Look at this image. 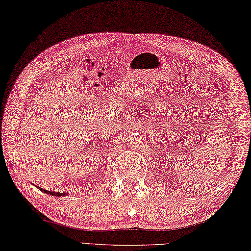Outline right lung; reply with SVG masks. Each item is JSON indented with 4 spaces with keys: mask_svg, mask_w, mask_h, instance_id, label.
Masks as SVG:
<instances>
[{
    "mask_svg": "<svg viewBox=\"0 0 251 251\" xmlns=\"http://www.w3.org/2000/svg\"><path fill=\"white\" fill-rule=\"evenodd\" d=\"M39 189H41V192H44L46 194H50L52 195V196H62V195H65V194H59V193H55V192H50V191H46V189L41 188V187H38Z\"/></svg>",
    "mask_w": 251,
    "mask_h": 251,
    "instance_id": "add662e5",
    "label": "right lung"
}]
</instances>
